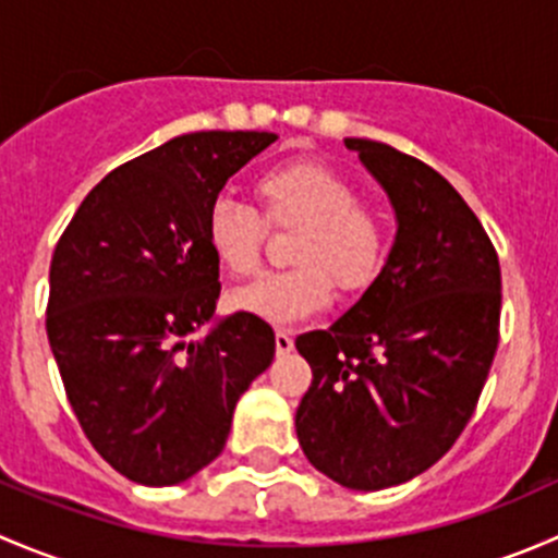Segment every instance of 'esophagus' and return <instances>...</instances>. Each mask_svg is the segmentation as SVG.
Masks as SVG:
<instances>
[{
  "label": "esophagus",
  "instance_id": "34e87169",
  "mask_svg": "<svg viewBox=\"0 0 558 558\" xmlns=\"http://www.w3.org/2000/svg\"><path fill=\"white\" fill-rule=\"evenodd\" d=\"M275 351L278 353L294 351V337H291V331H286V329L275 331Z\"/></svg>",
  "mask_w": 558,
  "mask_h": 558
}]
</instances>
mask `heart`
Listing matches in <instances>:
<instances>
[{"label":"heart","mask_w":558,"mask_h":558,"mask_svg":"<svg viewBox=\"0 0 558 558\" xmlns=\"http://www.w3.org/2000/svg\"><path fill=\"white\" fill-rule=\"evenodd\" d=\"M256 196L272 227L300 234L291 245L296 267L258 278L234 291L240 313L283 326L318 313L331 289L359 294L369 289L388 258V221L373 205H364L359 185L335 167L315 159H296L272 167L256 180ZM267 238L262 216L245 202L221 194L213 199L205 221V240L218 267L245 278L262 267Z\"/></svg>","instance_id":"1"}]
</instances>
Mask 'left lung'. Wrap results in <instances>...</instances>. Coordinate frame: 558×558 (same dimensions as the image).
<instances>
[{
    "label": "left lung",
    "mask_w": 558,
    "mask_h": 558,
    "mask_svg": "<svg viewBox=\"0 0 558 558\" xmlns=\"http://www.w3.org/2000/svg\"><path fill=\"white\" fill-rule=\"evenodd\" d=\"M345 148L384 185L397 238L351 311L296 337L313 369L296 437L326 477L378 492L429 470L475 413L499 342L502 272L440 172L375 140Z\"/></svg>",
    "instance_id": "1"
}]
</instances>
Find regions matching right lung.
<instances>
[{
	"mask_svg": "<svg viewBox=\"0 0 558 558\" xmlns=\"http://www.w3.org/2000/svg\"><path fill=\"white\" fill-rule=\"evenodd\" d=\"M278 134L194 132L105 174L50 258L48 329L66 399L112 470L174 486L227 446L238 399L272 364L267 320L216 315L213 199Z\"/></svg>",
	"mask_w": 558,
	"mask_h": 558,
	"instance_id": "obj_1",
	"label": "right lung"
}]
</instances>
